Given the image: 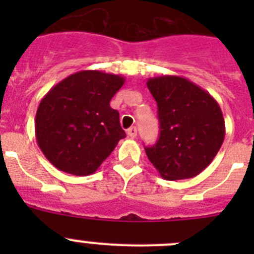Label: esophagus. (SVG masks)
Returning <instances> with one entry per match:
<instances>
[{
    "instance_id": "34e87169",
    "label": "esophagus",
    "mask_w": 254,
    "mask_h": 254,
    "mask_svg": "<svg viewBox=\"0 0 254 254\" xmlns=\"http://www.w3.org/2000/svg\"><path fill=\"white\" fill-rule=\"evenodd\" d=\"M127 134H128L131 138H134L137 136V128H136V127H131V128H128V131H127Z\"/></svg>"
}]
</instances>
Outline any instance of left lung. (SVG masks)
Masks as SVG:
<instances>
[{"mask_svg":"<svg viewBox=\"0 0 254 254\" xmlns=\"http://www.w3.org/2000/svg\"><path fill=\"white\" fill-rule=\"evenodd\" d=\"M158 104L159 140L145 147L147 158L167 181L193 178L214 160L225 137V121L216 100L181 76L147 80Z\"/></svg>","mask_w":254,"mask_h":254,"instance_id":"left-lung-1","label":"left lung"}]
</instances>
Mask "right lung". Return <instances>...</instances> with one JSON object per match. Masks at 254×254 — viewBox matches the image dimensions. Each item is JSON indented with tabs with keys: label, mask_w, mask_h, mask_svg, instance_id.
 Listing matches in <instances>:
<instances>
[{
	"label": "right lung",
	"mask_w": 254,
	"mask_h": 254,
	"mask_svg": "<svg viewBox=\"0 0 254 254\" xmlns=\"http://www.w3.org/2000/svg\"><path fill=\"white\" fill-rule=\"evenodd\" d=\"M125 81L114 73L80 71L55 85L40 100L35 137L57 169L80 177L93 174L126 137L120 113L109 104Z\"/></svg>",
	"instance_id": "1"
}]
</instances>
